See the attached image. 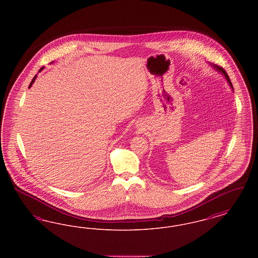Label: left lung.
<instances>
[{"label":"left lung","mask_w":258,"mask_h":258,"mask_svg":"<svg viewBox=\"0 0 258 258\" xmlns=\"http://www.w3.org/2000/svg\"><path fill=\"white\" fill-rule=\"evenodd\" d=\"M213 68L214 69H216L219 73H221V74H222V75H224V77H225V79L227 80V82H228V84L230 85V87L232 88V90H233V86H232V83H231V81H230V79H229V76L227 75V74H226V72L223 70V69H221V68H220V67H218V66H214L213 64Z\"/></svg>","instance_id":"8db88e82"}]
</instances>
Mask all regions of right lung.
Instances as JSON below:
<instances>
[{"label": "right lung", "mask_w": 258, "mask_h": 258, "mask_svg": "<svg viewBox=\"0 0 258 258\" xmlns=\"http://www.w3.org/2000/svg\"><path fill=\"white\" fill-rule=\"evenodd\" d=\"M42 70H43V68H41V69H40V70H39V71H38V73H39V72H41V71H42ZM37 75H35V77H34V78H33V80H32V82H31V83H30V85H29V88H31V87H32V85H33V84H34V82H35V80H36V79H37Z\"/></svg>", "instance_id": "obj_1"}]
</instances>
